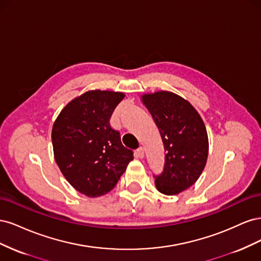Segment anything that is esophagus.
<instances>
[{"mask_svg": "<svg viewBox=\"0 0 261 261\" xmlns=\"http://www.w3.org/2000/svg\"><path fill=\"white\" fill-rule=\"evenodd\" d=\"M136 154L138 158H144L145 155V150L143 147H139L137 150H136Z\"/></svg>", "mask_w": 261, "mask_h": 261, "instance_id": "esophagus-1", "label": "esophagus"}]
</instances>
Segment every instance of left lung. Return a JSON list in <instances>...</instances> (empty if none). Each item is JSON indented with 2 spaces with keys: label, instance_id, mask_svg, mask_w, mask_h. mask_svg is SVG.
<instances>
[{
  "label": "left lung",
  "instance_id": "left-lung-1",
  "mask_svg": "<svg viewBox=\"0 0 261 261\" xmlns=\"http://www.w3.org/2000/svg\"><path fill=\"white\" fill-rule=\"evenodd\" d=\"M164 145V167L154 175L158 191L177 195L199 178L208 158V135L202 118L188 101L170 91L144 94Z\"/></svg>",
  "mask_w": 261,
  "mask_h": 261
}]
</instances>
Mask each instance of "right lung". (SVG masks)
I'll return each instance as SVG.
<instances>
[{
    "label": "right lung",
    "instance_id": "1",
    "mask_svg": "<svg viewBox=\"0 0 261 261\" xmlns=\"http://www.w3.org/2000/svg\"><path fill=\"white\" fill-rule=\"evenodd\" d=\"M125 94L91 90L62 110L52 128L54 159L76 191L99 197L112 191L134 159L110 118Z\"/></svg>",
    "mask_w": 261,
    "mask_h": 261
}]
</instances>
